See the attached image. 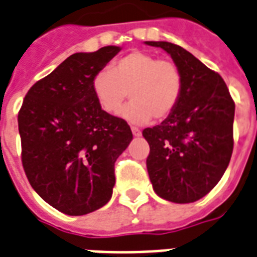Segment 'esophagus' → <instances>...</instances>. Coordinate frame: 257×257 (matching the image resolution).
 I'll return each mask as SVG.
<instances>
[{
    "label": "esophagus",
    "instance_id": "34e87169",
    "mask_svg": "<svg viewBox=\"0 0 257 257\" xmlns=\"http://www.w3.org/2000/svg\"><path fill=\"white\" fill-rule=\"evenodd\" d=\"M131 131H133V134H134L135 137H141V135H142V131L139 130L138 127H131Z\"/></svg>",
    "mask_w": 257,
    "mask_h": 257
}]
</instances>
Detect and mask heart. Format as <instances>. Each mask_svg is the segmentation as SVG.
Segmentation results:
<instances>
[{"mask_svg": "<svg viewBox=\"0 0 257 257\" xmlns=\"http://www.w3.org/2000/svg\"><path fill=\"white\" fill-rule=\"evenodd\" d=\"M91 88L101 110L111 115L119 114L130 96L122 116L142 124L153 116L162 120L174 111L182 93V75L176 63L135 51L119 59L112 71H97Z\"/></svg>", "mask_w": 257, "mask_h": 257, "instance_id": "obj_1", "label": "heart"}]
</instances>
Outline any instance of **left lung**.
Listing matches in <instances>:
<instances>
[{"label": "left lung", "mask_w": 257, "mask_h": 257, "mask_svg": "<svg viewBox=\"0 0 257 257\" xmlns=\"http://www.w3.org/2000/svg\"><path fill=\"white\" fill-rule=\"evenodd\" d=\"M172 56L182 75V93L172 114L147 127L146 165L154 192L189 204L206 196L221 180L233 151L234 101L225 81L180 45L146 41Z\"/></svg>", "instance_id": "1"}]
</instances>
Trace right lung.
Segmentation results:
<instances>
[{
	"label": "right lung",
	"instance_id": "right-lung-1",
	"mask_svg": "<svg viewBox=\"0 0 257 257\" xmlns=\"http://www.w3.org/2000/svg\"><path fill=\"white\" fill-rule=\"evenodd\" d=\"M120 51L108 45L73 53L32 85L19 112L21 161L44 201L69 216H83L110 201L115 161L133 139L124 119L97 104L91 83Z\"/></svg>",
	"mask_w": 257,
	"mask_h": 257
}]
</instances>
